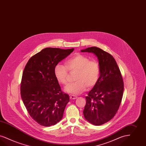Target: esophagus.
Instances as JSON below:
<instances>
[{
	"label": "esophagus",
	"instance_id": "esophagus-1",
	"mask_svg": "<svg viewBox=\"0 0 146 146\" xmlns=\"http://www.w3.org/2000/svg\"><path fill=\"white\" fill-rule=\"evenodd\" d=\"M77 98V97L75 95H70V98L71 99H75Z\"/></svg>",
	"mask_w": 146,
	"mask_h": 146
}]
</instances>
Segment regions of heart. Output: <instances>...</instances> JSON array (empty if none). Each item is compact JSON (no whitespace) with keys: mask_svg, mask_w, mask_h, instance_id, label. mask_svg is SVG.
Instances as JSON below:
<instances>
[{"mask_svg":"<svg viewBox=\"0 0 146 146\" xmlns=\"http://www.w3.org/2000/svg\"><path fill=\"white\" fill-rule=\"evenodd\" d=\"M68 70L76 72V82L64 88L66 92L79 94L85 91L87 87H94L98 81L100 73L99 63L96 60H90L87 56L77 54L65 62V66L58 63L54 67V74L58 82L63 85L68 83Z\"/></svg>","mask_w":146,"mask_h":146,"instance_id":"b5f03b06","label":"heart"}]
</instances>
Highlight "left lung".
I'll use <instances>...</instances> for the list:
<instances>
[{"label": "left lung", "instance_id": "1", "mask_svg": "<svg viewBox=\"0 0 146 146\" xmlns=\"http://www.w3.org/2000/svg\"><path fill=\"white\" fill-rule=\"evenodd\" d=\"M81 52L94 53L99 61V80L86 97L83 113L89 122L100 125L111 120L119 108L124 91L122 76L110 54L96 47Z\"/></svg>", "mask_w": 146, "mask_h": 146}]
</instances>
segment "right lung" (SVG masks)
<instances>
[{"label":"right lung","instance_id":"obj_1","mask_svg":"<svg viewBox=\"0 0 146 146\" xmlns=\"http://www.w3.org/2000/svg\"><path fill=\"white\" fill-rule=\"evenodd\" d=\"M73 50L44 48L31 57L24 69L21 97L30 116L41 125H54L63 117L70 97L62 92L54 67Z\"/></svg>","mask_w":146,"mask_h":146}]
</instances>
